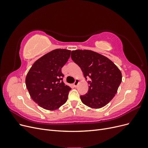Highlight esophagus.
<instances>
[{"label": "esophagus", "instance_id": "esophagus-1", "mask_svg": "<svg viewBox=\"0 0 148 148\" xmlns=\"http://www.w3.org/2000/svg\"><path fill=\"white\" fill-rule=\"evenodd\" d=\"M78 83H79V80H78V79H76V80H75V83H73V86H74V87H75V88L77 87V86H78Z\"/></svg>", "mask_w": 148, "mask_h": 148}]
</instances>
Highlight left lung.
Returning a JSON list of instances; mask_svg holds the SVG:
<instances>
[{
	"mask_svg": "<svg viewBox=\"0 0 148 148\" xmlns=\"http://www.w3.org/2000/svg\"><path fill=\"white\" fill-rule=\"evenodd\" d=\"M72 60L81 68L88 81L89 89L80 96L84 104L95 109L105 106L113 99L122 82V73L108 58L89 50L71 52Z\"/></svg>",
	"mask_w": 148,
	"mask_h": 148,
	"instance_id": "1",
	"label": "left lung"
}]
</instances>
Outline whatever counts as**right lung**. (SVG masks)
<instances>
[{
    "label": "right lung",
    "instance_id": "1",
    "mask_svg": "<svg viewBox=\"0 0 148 148\" xmlns=\"http://www.w3.org/2000/svg\"><path fill=\"white\" fill-rule=\"evenodd\" d=\"M71 51L57 49L43 56L31 67L26 86L32 99L43 109L53 110L64 104L71 88L63 82L62 68Z\"/></svg>",
    "mask_w": 148,
    "mask_h": 148
}]
</instances>
